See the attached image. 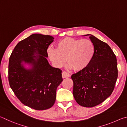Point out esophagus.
I'll list each match as a JSON object with an SVG mask.
<instances>
[{
  "label": "esophagus",
  "mask_w": 127,
  "mask_h": 127,
  "mask_svg": "<svg viewBox=\"0 0 127 127\" xmlns=\"http://www.w3.org/2000/svg\"><path fill=\"white\" fill-rule=\"evenodd\" d=\"M70 76V74L66 72H62V77L63 78H68Z\"/></svg>",
  "instance_id": "esophagus-1"
}]
</instances>
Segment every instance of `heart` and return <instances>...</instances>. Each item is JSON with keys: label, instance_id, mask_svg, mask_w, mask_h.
Here are the masks:
<instances>
[{"label": "heart", "instance_id": "heart-1", "mask_svg": "<svg viewBox=\"0 0 127 127\" xmlns=\"http://www.w3.org/2000/svg\"><path fill=\"white\" fill-rule=\"evenodd\" d=\"M95 46L91 40L65 37L58 42L56 49L50 48L48 54L54 65L62 67L66 62L68 67L81 70L89 66L95 54Z\"/></svg>", "mask_w": 127, "mask_h": 127}]
</instances>
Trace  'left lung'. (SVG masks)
Instances as JSON below:
<instances>
[{
	"mask_svg": "<svg viewBox=\"0 0 127 127\" xmlns=\"http://www.w3.org/2000/svg\"><path fill=\"white\" fill-rule=\"evenodd\" d=\"M95 49L93 59L85 69L72 75L73 94L82 106L91 107L102 103L111 95L118 78L117 60L106 43L91 34Z\"/></svg>",
	"mask_w": 127,
	"mask_h": 127,
	"instance_id": "8db88e82",
	"label": "left lung"
}]
</instances>
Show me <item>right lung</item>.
<instances>
[{
  "instance_id": "add662e5",
  "label": "right lung",
  "mask_w": 127,
  "mask_h": 127,
  "mask_svg": "<svg viewBox=\"0 0 127 127\" xmlns=\"http://www.w3.org/2000/svg\"><path fill=\"white\" fill-rule=\"evenodd\" d=\"M54 37L34 33L19 42L9 61V85L21 102L37 110L54 104L57 87L63 81L62 70L47 60V49Z\"/></svg>"
}]
</instances>
